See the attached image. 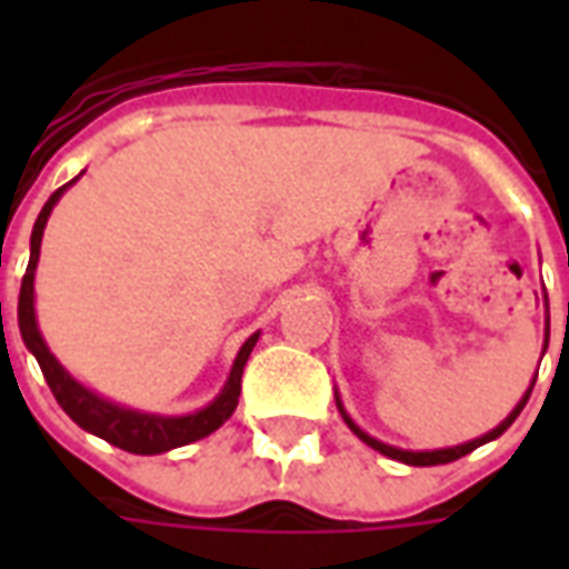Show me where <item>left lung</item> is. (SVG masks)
I'll use <instances>...</instances> for the list:
<instances>
[{
    "instance_id": "1",
    "label": "left lung",
    "mask_w": 569,
    "mask_h": 569,
    "mask_svg": "<svg viewBox=\"0 0 569 569\" xmlns=\"http://www.w3.org/2000/svg\"><path fill=\"white\" fill-rule=\"evenodd\" d=\"M533 383H537V381H533ZM530 393H533V387L527 390L525 399L518 402V408H515L512 415H509V418L502 420V423H500V427H497V429H490L488 436H481V439H476V441H466V445H457V448H445V451H399V448H393V445H383V441H378V439H371V436H366V432H362V429H359L357 423H353V420L347 418L345 408H341V402H338V408H341V415H345L347 427L353 429V432H357L359 439L366 441V445H371L375 451H381L383 457H393V460H402V463H408V466H439V463H451V460H460L463 453L476 451L478 445H485V441H490V439H497V436H502L506 429L512 427V420L518 418V415H521V408L527 406V399H530Z\"/></svg>"
}]
</instances>
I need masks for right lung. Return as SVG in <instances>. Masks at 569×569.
I'll return each mask as SVG.
<instances>
[{
    "instance_id": "right-lung-1",
    "label": "right lung",
    "mask_w": 569,
    "mask_h": 569,
    "mask_svg": "<svg viewBox=\"0 0 569 569\" xmlns=\"http://www.w3.org/2000/svg\"><path fill=\"white\" fill-rule=\"evenodd\" d=\"M72 186V182H69ZM67 191V186L57 188L54 194L48 198V203L39 212V219L32 224V240H30V264L23 273V283H20V298H18V322L20 335H23V345L30 347L32 357L39 359V369H42L44 381L51 387V393L60 402V408L67 411L69 418L76 420L81 429H88L93 436H100L109 445H116L121 451L130 453H161L188 441H198L203 436H210L212 429H219L224 420L234 415L237 396H240V378H243V366H247L252 347L259 341V335H252L247 345L240 347V353L234 359V369L231 378L224 383V390L219 393L216 402L198 411V415H188V418H154V415H140V411H130V408H118L112 402H106L100 396H93L91 390H84L81 383L69 378L63 366L51 357V350L44 347L39 326H36V308H32V277H36V261H39V247H42V231L48 216L54 210V203L60 194Z\"/></svg>"
}]
</instances>
